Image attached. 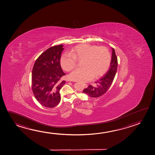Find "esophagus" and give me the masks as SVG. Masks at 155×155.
<instances>
[{
    "instance_id": "obj_1",
    "label": "esophagus",
    "mask_w": 155,
    "mask_h": 155,
    "mask_svg": "<svg viewBox=\"0 0 155 155\" xmlns=\"http://www.w3.org/2000/svg\"><path fill=\"white\" fill-rule=\"evenodd\" d=\"M84 86H85V87H87V85L86 84H84Z\"/></svg>"
}]
</instances>
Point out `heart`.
Returning <instances> with one entry per match:
<instances>
[{
  "instance_id": "b5f03b06",
  "label": "heart",
  "mask_w": 155,
  "mask_h": 155,
  "mask_svg": "<svg viewBox=\"0 0 155 155\" xmlns=\"http://www.w3.org/2000/svg\"><path fill=\"white\" fill-rule=\"evenodd\" d=\"M111 54L104 46L89 44L77 46L70 54H64L61 59L62 68L67 72L76 66L77 61H82L81 69H77L70 74L71 81L85 83L95 77L102 76L109 69L111 63Z\"/></svg>"
}]
</instances>
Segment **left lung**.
<instances>
[{
	"label": "left lung",
	"mask_w": 155,
	"mask_h": 155,
	"mask_svg": "<svg viewBox=\"0 0 155 155\" xmlns=\"http://www.w3.org/2000/svg\"><path fill=\"white\" fill-rule=\"evenodd\" d=\"M118 61L114 48H112L111 61L109 70L107 74L95 83L96 86L89 85L88 87L84 89L83 92L88 96L92 98L99 97L104 94L108 90L111 85L116 74Z\"/></svg>",
	"instance_id": "left-lung-1"
}]
</instances>
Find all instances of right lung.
Masks as SVG:
<instances>
[{
	"mask_svg": "<svg viewBox=\"0 0 155 155\" xmlns=\"http://www.w3.org/2000/svg\"><path fill=\"white\" fill-rule=\"evenodd\" d=\"M63 45L53 46L38 57L33 65L32 89L40 104L46 107H54L61 101L60 90L65 84L61 80L64 73L60 64Z\"/></svg>",
	"mask_w": 155,
	"mask_h": 155,
	"instance_id": "add662e5",
	"label": "right lung"
}]
</instances>
